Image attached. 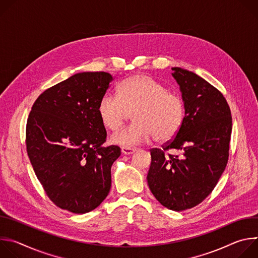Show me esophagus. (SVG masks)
I'll list each match as a JSON object with an SVG mask.
<instances>
[{"label":"esophagus","mask_w":258,"mask_h":258,"mask_svg":"<svg viewBox=\"0 0 258 258\" xmlns=\"http://www.w3.org/2000/svg\"><path fill=\"white\" fill-rule=\"evenodd\" d=\"M137 151L136 148H127V147H122L121 148V153L124 155H131Z\"/></svg>","instance_id":"1"}]
</instances>
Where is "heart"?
Instances as JSON below:
<instances>
[{"mask_svg": "<svg viewBox=\"0 0 258 258\" xmlns=\"http://www.w3.org/2000/svg\"><path fill=\"white\" fill-rule=\"evenodd\" d=\"M117 97L106 95L98 105L102 124L112 132L119 130L133 113L135 122L112 135L111 143L131 147L149 141L165 143L179 132L185 118L182 99L167 92L158 81L147 75H135L122 82Z\"/></svg>", "mask_w": 258, "mask_h": 258, "instance_id": "1", "label": "heart"}]
</instances>
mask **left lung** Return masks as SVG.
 <instances>
[{
	"instance_id": "left-lung-1",
	"label": "left lung",
	"mask_w": 258,
	"mask_h": 258,
	"mask_svg": "<svg viewBox=\"0 0 258 258\" xmlns=\"http://www.w3.org/2000/svg\"><path fill=\"white\" fill-rule=\"evenodd\" d=\"M185 104V118L176 136L153 148L147 180L166 208L182 211L201 203L215 188L228 160L232 115L223 94L196 73L173 67ZM168 150L183 152L165 155Z\"/></svg>"
}]
</instances>
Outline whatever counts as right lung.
<instances>
[{"instance_id": "1", "label": "right lung", "mask_w": 258, "mask_h": 258, "mask_svg": "<svg viewBox=\"0 0 258 258\" xmlns=\"http://www.w3.org/2000/svg\"><path fill=\"white\" fill-rule=\"evenodd\" d=\"M113 77L82 72L47 89L26 123V151L50 200L72 213L97 208L111 188V166L120 148L103 147L107 133L98 105Z\"/></svg>"}]
</instances>
